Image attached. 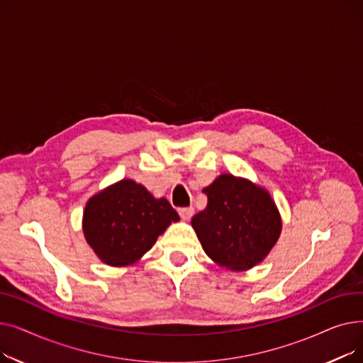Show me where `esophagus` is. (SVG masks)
I'll list each match as a JSON object with an SVG mask.
<instances>
[{"label":"esophagus","instance_id":"obj_1","mask_svg":"<svg viewBox=\"0 0 363 363\" xmlns=\"http://www.w3.org/2000/svg\"><path fill=\"white\" fill-rule=\"evenodd\" d=\"M179 215H181V218L184 219V220H189L193 218V215H194V208L193 207H182V208H179Z\"/></svg>","mask_w":363,"mask_h":363}]
</instances>
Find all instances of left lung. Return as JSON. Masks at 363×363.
<instances>
[{"label": "left lung", "mask_w": 363, "mask_h": 363, "mask_svg": "<svg viewBox=\"0 0 363 363\" xmlns=\"http://www.w3.org/2000/svg\"><path fill=\"white\" fill-rule=\"evenodd\" d=\"M203 193L207 206L191 225L206 255L230 271H247L263 262L282 230L271 194L231 174L219 175Z\"/></svg>", "instance_id": "obj_1"}]
</instances>
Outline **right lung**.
<instances>
[{
	"label": "right lung",
	"mask_w": 363,
	"mask_h": 363,
	"mask_svg": "<svg viewBox=\"0 0 363 363\" xmlns=\"http://www.w3.org/2000/svg\"><path fill=\"white\" fill-rule=\"evenodd\" d=\"M179 215L164 197L156 199L133 179H122L85 204L82 231L97 257L108 266L137 263Z\"/></svg>",
	"instance_id": "add662e5"
}]
</instances>
